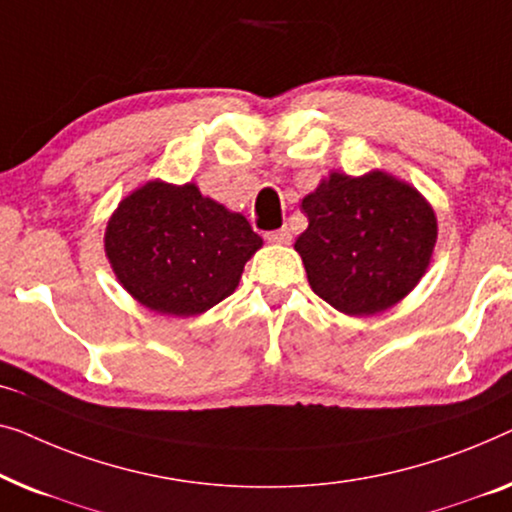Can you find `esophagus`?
Segmentation results:
<instances>
[{"mask_svg":"<svg viewBox=\"0 0 512 512\" xmlns=\"http://www.w3.org/2000/svg\"><path fill=\"white\" fill-rule=\"evenodd\" d=\"M264 239L269 243H278V246H287V243L292 241V232L287 227H280V229H276V232L266 234Z\"/></svg>","mask_w":512,"mask_h":512,"instance_id":"1","label":"esophagus"}]
</instances>
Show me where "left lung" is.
Masks as SVG:
<instances>
[{"mask_svg": "<svg viewBox=\"0 0 512 512\" xmlns=\"http://www.w3.org/2000/svg\"><path fill=\"white\" fill-rule=\"evenodd\" d=\"M308 227L294 250L311 290L338 313L364 318L397 306L429 269L438 239L434 206L383 169L329 171L301 199Z\"/></svg>", "mask_w": 512, "mask_h": 512, "instance_id": "obj_1", "label": "left lung"}]
</instances>
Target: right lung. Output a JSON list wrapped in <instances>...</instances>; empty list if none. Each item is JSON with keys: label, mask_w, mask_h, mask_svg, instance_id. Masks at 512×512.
<instances>
[{"label": "right lung", "mask_w": 512, "mask_h": 512, "mask_svg": "<svg viewBox=\"0 0 512 512\" xmlns=\"http://www.w3.org/2000/svg\"><path fill=\"white\" fill-rule=\"evenodd\" d=\"M262 243L241 213L204 197L194 183L160 178L120 199L104 232L118 283L143 308L174 318L227 299Z\"/></svg>", "instance_id": "right-lung-1"}]
</instances>
